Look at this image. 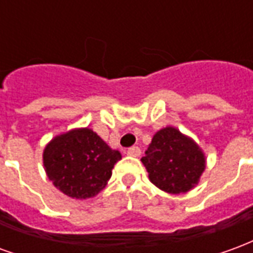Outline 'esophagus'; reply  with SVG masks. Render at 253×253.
Wrapping results in <instances>:
<instances>
[{"label":"esophagus","instance_id":"esophagus-1","mask_svg":"<svg viewBox=\"0 0 253 253\" xmlns=\"http://www.w3.org/2000/svg\"><path fill=\"white\" fill-rule=\"evenodd\" d=\"M127 154L131 156V157H139L141 156V149L138 146H132V148L127 149Z\"/></svg>","mask_w":253,"mask_h":253}]
</instances>
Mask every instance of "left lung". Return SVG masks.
<instances>
[{"label": "left lung", "mask_w": 253, "mask_h": 253, "mask_svg": "<svg viewBox=\"0 0 253 253\" xmlns=\"http://www.w3.org/2000/svg\"><path fill=\"white\" fill-rule=\"evenodd\" d=\"M141 161L150 181L169 194H184L194 188L206 168L202 149L175 127L156 132Z\"/></svg>", "instance_id": "obj_1"}]
</instances>
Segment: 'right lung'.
Returning <instances> with one entry per match:
<instances>
[{
    "instance_id": "obj_1",
    "label": "right lung",
    "mask_w": 253,
    "mask_h": 253,
    "mask_svg": "<svg viewBox=\"0 0 253 253\" xmlns=\"http://www.w3.org/2000/svg\"><path fill=\"white\" fill-rule=\"evenodd\" d=\"M121 159V153L90 128H76L57 135L43 152L48 179L65 195L76 199L97 195Z\"/></svg>"
}]
</instances>
